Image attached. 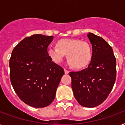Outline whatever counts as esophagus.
Masks as SVG:
<instances>
[{
	"instance_id": "1",
	"label": "esophagus",
	"mask_w": 125,
	"mask_h": 125,
	"mask_svg": "<svg viewBox=\"0 0 125 125\" xmlns=\"http://www.w3.org/2000/svg\"><path fill=\"white\" fill-rule=\"evenodd\" d=\"M64 72H65V74H69V71L68 70L65 69H64Z\"/></svg>"
}]
</instances>
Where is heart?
Segmentation results:
<instances>
[{
    "label": "heart",
    "mask_w": 125,
    "mask_h": 125,
    "mask_svg": "<svg viewBox=\"0 0 125 125\" xmlns=\"http://www.w3.org/2000/svg\"><path fill=\"white\" fill-rule=\"evenodd\" d=\"M57 47H49L47 54L56 63H59L67 55V59L75 69H82L89 65L92 58V47L80 39L63 38L56 42Z\"/></svg>",
    "instance_id": "obj_1"
}]
</instances>
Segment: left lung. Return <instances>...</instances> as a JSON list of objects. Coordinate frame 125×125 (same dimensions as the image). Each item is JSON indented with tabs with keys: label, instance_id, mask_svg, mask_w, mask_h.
Segmentation results:
<instances>
[{
	"label": "left lung",
	"instance_id": "8db88e82",
	"mask_svg": "<svg viewBox=\"0 0 125 125\" xmlns=\"http://www.w3.org/2000/svg\"><path fill=\"white\" fill-rule=\"evenodd\" d=\"M87 36L92 47L91 63L86 69L71 72V87L80 105L92 108L101 104L112 91L116 78V60L112 47L92 33Z\"/></svg>",
	"mask_w": 125,
	"mask_h": 125
}]
</instances>
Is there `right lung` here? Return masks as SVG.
<instances>
[{
  "mask_svg": "<svg viewBox=\"0 0 125 125\" xmlns=\"http://www.w3.org/2000/svg\"><path fill=\"white\" fill-rule=\"evenodd\" d=\"M52 36L33 34L24 38L12 51L10 80L22 101L34 108H43L53 101L61 78L62 67L47 54Z\"/></svg>",
  "mask_w": 125,
  "mask_h": 125,
  "instance_id": "add662e5",
  "label": "right lung"
}]
</instances>
